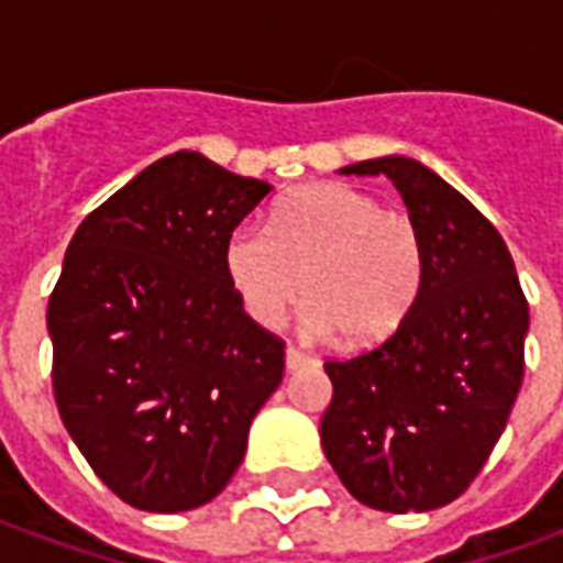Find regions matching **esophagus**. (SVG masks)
Returning a JSON list of instances; mask_svg holds the SVG:
<instances>
[{"label":"esophagus","mask_w":563,"mask_h":563,"mask_svg":"<svg viewBox=\"0 0 563 563\" xmlns=\"http://www.w3.org/2000/svg\"><path fill=\"white\" fill-rule=\"evenodd\" d=\"M311 363H314V360H311L309 354H302L299 347H287L285 351L287 372H297V368H306V366H311Z\"/></svg>","instance_id":"obj_1"}]
</instances>
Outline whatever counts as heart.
<instances>
[{"label":"heart","mask_w":563,"mask_h":563,"mask_svg":"<svg viewBox=\"0 0 563 563\" xmlns=\"http://www.w3.org/2000/svg\"><path fill=\"white\" fill-rule=\"evenodd\" d=\"M221 266L242 311L273 330L311 297L306 330L380 342L411 314L426 278L420 224L360 188L321 183L287 195L269 228L228 233Z\"/></svg>","instance_id":"heart-1"}]
</instances>
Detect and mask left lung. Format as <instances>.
I'll use <instances>...</instances> for the list:
<instances>
[{"label":"left lung","mask_w":563,"mask_h":563,"mask_svg":"<svg viewBox=\"0 0 563 563\" xmlns=\"http://www.w3.org/2000/svg\"><path fill=\"white\" fill-rule=\"evenodd\" d=\"M339 174L399 188L426 242V278L387 342L323 366V453L372 510H438L471 486L507 426L525 375L528 299L495 224L426 164L384 155Z\"/></svg>","instance_id":"left-lung-1"}]
</instances>
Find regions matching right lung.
Returning <instances> with one entry per match:
<instances>
[{
	"label": "right lung",
	"instance_id": "obj_1",
	"mask_svg": "<svg viewBox=\"0 0 563 563\" xmlns=\"http://www.w3.org/2000/svg\"><path fill=\"white\" fill-rule=\"evenodd\" d=\"M269 183L179 150L92 209L47 306L53 396L113 495L195 510L240 467L285 375V342L242 311L221 252Z\"/></svg>",
	"mask_w": 563,
	"mask_h": 563
}]
</instances>
